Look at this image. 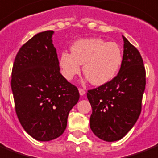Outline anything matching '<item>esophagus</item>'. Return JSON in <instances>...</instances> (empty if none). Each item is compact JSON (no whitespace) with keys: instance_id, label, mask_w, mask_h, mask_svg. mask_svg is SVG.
<instances>
[{"instance_id":"esophagus-1","label":"esophagus","mask_w":158,"mask_h":158,"mask_svg":"<svg viewBox=\"0 0 158 158\" xmlns=\"http://www.w3.org/2000/svg\"><path fill=\"white\" fill-rule=\"evenodd\" d=\"M79 94L81 95V96H83V95L85 94V90L83 89H79Z\"/></svg>"}]
</instances>
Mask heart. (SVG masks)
<instances>
[{"instance_id": "b5f03b06", "label": "heart", "mask_w": 158, "mask_h": 158, "mask_svg": "<svg viewBox=\"0 0 158 158\" xmlns=\"http://www.w3.org/2000/svg\"><path fill=\"white\" fill-rule=\"evenodd\" d=\"M123 53L115 42L101 38H87L77 40L71 46V53H60L61 73L67 80H72L83 66L85 79L100 86L116 76L122 65Z\"/></svg>"}]
</instances>
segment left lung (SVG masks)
Masks as SVG:
<instances>
[{"instance_id": "1", "label": "left lung", "mask_w": 158, "mask_h": 158, "mask_svg": "<svg viewBox=\"0 0 158 158\" xmlns=\"http://www.w3.org/2000/svg\"><path fill=\"white\" fill-rule=\"evenodd\" d=\"M121 68L111 81L87 93L93 112L90 128L98 138L115 142L124 137L138 119L146 85L140 53L124 36Z\"/></svg>"}]
</instances>
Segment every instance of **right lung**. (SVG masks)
Returning <instances> with one entry per match:
<instances>
[{
  "label": "right lung",
  "mask_w": 158,
  "mask_h": 158,
  "mask_svg": "<svg viewBox=\"0 0 158 158\" xmlns=\"http://www.w3.org/2000/svg\"><path fill=\"white\" fill-rule=\"evenodd\" d=\"M53 34L40 32L23 44L11 73L18 119L29 135L41 142L62 135L79 99L78 89L60 74Z\"/></svg>",
  "instance_id": "1"
}]
</instances>
